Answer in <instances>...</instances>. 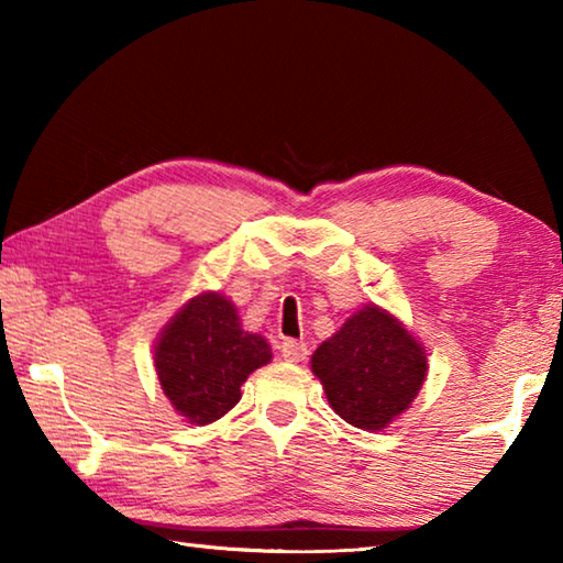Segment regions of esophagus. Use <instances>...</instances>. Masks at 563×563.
Segmentation results:
<instances>
[{"label": "esophagus", "mask_w": 563, "mask_h": 563, "mask_svg": "<svg viewBox=\"0 0 563 563\" xmlns=\"http://www.w3.org/2000/svg\"><path fill=\"white\" fill-rule=\"evenodd\" d=\"M280 352H283V357L288 360V362H302L305 357H308L310 350L300 340H285L283 345H280Z\"/></svg>", "instance_id": "1"}]
</instances>
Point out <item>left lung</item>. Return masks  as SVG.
<instances>
[{
    "label": "left lung",
    "mask_w": 563,
    "mask_h": 563,
    "mask_svg": "<svg viewBox=\"0 0 563 563\" xmlns=\"http://www.w3.org/2000/svg\"><path fill=\"white\" fill-rule=\"evenodd\" d=\"M328 402L360 430H383L405 412L427 375L424 347L389 312L367 305L312 355Z\"/></svg>",
    "instance_id": "8db88e82"
}]
</instances>
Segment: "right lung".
Returning a JSON list of instances; mask_svg holds the SVG:
<instances>
[{
  "mask_svg": "<svg viewBox=\"0 0 563 563\" xmlns=\"http://www.w3.org/2000/svg\"><path fill=\"white\" fill-rule=\"evenodd\" d=\"M271 345L245 332L231 300L203 292L161 332L156 373L170 405L194 424H211L241 399L253 369L268 365Z\"/></svg>",
  "mask_w": 563,
  "mask_h": 563,
  "instance_id": "right-lung-1",
  "label": "right lung"
}]
</instances>
